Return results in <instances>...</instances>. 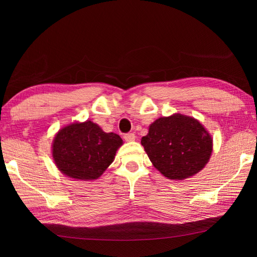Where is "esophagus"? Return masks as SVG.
Listing matches in <instances>:
<instances>
[{
    "label": "esophagus",
    "instance_id": "obj_1",
    "mask_svg": "<svg viewBox=\"0 0 257 257\" xmlns=\"http://www.w3.org/2000/svg\"><path fill=\"white\" fill-rule=\"evenodd\" d=\"M123 138L125 141H134L135 140V134L134 133H128V134H124L123 135Z\"/></svg>",
    "mask_w": 257,
    "mask_h": 257
}]
</instances>
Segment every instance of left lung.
Wrapping results in <instances>:
<instances>
[{"label": "left lung", "mask_w": 257, "mask_h": 257, "mask_svg": "<svg viewBox=\"0 0 257 257\" xmlns=\"http://www.w3.org/2000/svg\"><path fill=\"white\" fill-rule=\"evenodd\" d=\"M141 145L163 176L177 180L202 170L212 152V138L203 125L180 113L157 119Z\"/></svg>", "instance_id": "left-lung-1"}]
</instances>
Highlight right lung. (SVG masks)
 <instances>
[{"instance_id":"obj_1","label":"right lung","mask_w":257,"mask_h":257,"mask_svg":"<svg viewBox=\"0 0 257 257\" xmlns=\"http://www.w3.org/2000/svg\"><path fill=\"white\" fill-rule=\"evenodd\" d=\"M122 139L86 121L59 130L53 144V158L64 174L79 180H95L110 166Z\"/></svg>"}]
</instances>
